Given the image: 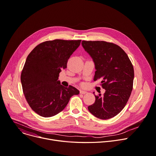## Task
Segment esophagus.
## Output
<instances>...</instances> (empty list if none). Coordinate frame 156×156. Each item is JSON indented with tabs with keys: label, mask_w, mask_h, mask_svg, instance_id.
Wrapping results in <instances>:
<instances>
[{
	"label": "esophagus",
	"mask_w": 156,
	"mask_h": 156,
	"mask_svg": "<svg viewBox=\"0 0 156 156\" xmlns=\"http://www.w3.org/2000/svg\"><path fill=\"white\" fill-rule=\"evenodd\" d=\"M87 92L86 91H83V90H80V94H86Z\"/></svg>",
	"instance_id": "esophagus-1"
}]
</instances>
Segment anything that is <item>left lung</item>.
<instances>
[{
  "instance_id": "1",
  "label": "left lung",
  "mask_w": 156,
  "mask_h": 156,
  "mask_svg": "<svg viewBox=\"0 0 156 156\" xmlns=\"http://www.w3.org/2000/svg\"><path fill=\"white\" fill-rule=\"evenodd\" d=\"M81 44L94 63V81L101 79L106 90L103 96L95 95L94 103L88 110L98 118H112L122 110L131 96L134 76L132 63L125 51L113 43L83 40Z\"/></svg>"
}]
</instances>
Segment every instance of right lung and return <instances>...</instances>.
Returning a JSON list of instances; mask_svg holds the SVG:
<instances>
[{"instance_id":"obj_1","label":"right lung","mask_w":156,"mask_h":156,"mask_svg":"<svg viewBox=\"0 0 156 156\" xmlns=\"http://www.w3.org/2000/svg\"><path fill=\"white\" fill-rule=\"evenodd\" d=\"M81 41H46L28 55L20 80L28 104L38 115L49 118L57 115L65 109L71 97L79 94L76 88L63 87L58 80Z\"/></svg>"}]
</instances>
